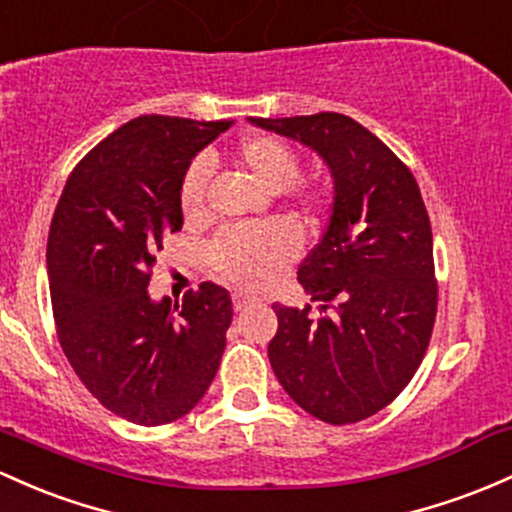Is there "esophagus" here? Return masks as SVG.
I'll use <instances>...</instances> for the list:
<instances>
[{
  "label": "esophagus",
  "mask_w": 512,
  "mask_h": 512,
  "mask_svg": "<svg viewBox=\"0 0 512 512\" xmlns=\"http://www.w3.org/2000/svg\"><path fill=\"white\" fill-rule=\"evenodd\" d=\"M252 303H257L255 296L243 294V291H235V294H233V308H235V311H245V308L252 306Z\"/></svg>",
  "instance_id": "obj_1"
}]
</instances>
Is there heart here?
<instances>
[{
  "mask_svg": "<svg viewBox=\"0 0 512 512\" xmlns=\"http://www.w3.org/2000/svg\"><path fill=\"white\" fill-rule=\"evenodd\" d=\"M235 160L272 192H282L301 211L316 213L325 204V189L316 182H296L301 155L277 136H250L235 148ZM211 167L204 157L194 160L179 182V209L194 221L206 209ZM301 255V235L291 223L267 221L223 228L206 247L213 272L243 289H265L284 277Z\"/></svg>",
  "mask_w": 512,
  "mask_h": 512,
  "instance_id": "1",
  "label": "heart"
}]
</instances>
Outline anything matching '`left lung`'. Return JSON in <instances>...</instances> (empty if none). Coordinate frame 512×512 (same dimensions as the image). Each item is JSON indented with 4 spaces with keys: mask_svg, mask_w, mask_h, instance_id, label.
I'll return each mask as SVG.
<instances>
[{
    "mask_svg": "<svg viewBox=\"0 0 512 512\" xmlns=\"http://www.w3.org/2000/svg\"><path fill=\"white\" fill-rule=\"evenodd\" d=\"M250 121L316 150L335 179L328 228L299 267L320 316L274 303L269 364L313 418L359 423L406 389L428 352L437 316L428 209L413 172L350 116Z\"/></svg>",
    "mask_w": 512,
    "mask_h": 512,
    "instance_id": "left-lung-1",
    "label": "left lung"
}]
</instances>
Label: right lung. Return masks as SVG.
Instances as JSON below:
<instances>
[{
	"mask_svg": "<svg viewBox=\"0 0 512 512\" xmlns=\"http://www.w3.org/2000/svg\"><path fill=\"white\" fill-rule=\"evenodd\" d=\"M233 121L138 116L89 150L67 177L48 233L53 318L89 393L145 428L187 415L226 350L233 303L204 282L182 306L150 301L155 255L182 230L179 182Z\"/></svg>",
	"mask_w": 512,
	"mask_h": 512,
	"instance_id": "add662e5",
	"label": "right lung"
}]
</instances>
